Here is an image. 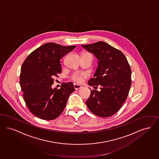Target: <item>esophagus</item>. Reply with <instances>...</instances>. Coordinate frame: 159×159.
<instances>
[{
    "label": "esophagus",
    "instance_id": "obj_1",
    "mask_svg": "<svg viewBox=\"0 0 159 159\" xmlns=\"http://www.w3.org/2000/svg\"><path fill=\"white\" fill-rule=\"evenodd\" d=\"M74 87L75 90H78V89H81L82 87L81 85H77V84H74Z\"/></svg>",
    "mask_w": 159,
    "mask_h": 159
}]
</instances>
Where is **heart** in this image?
I'll return each instance as SVG.
<instances>
[{
    "instance_id": "heart-1",
    "label": "heart",
    "mask_w": 159,
    "mask_h": 159,
    "mask_svg": "<svg viewBox=\"0 0 159 159\" xmlns=\"http://www.w3.org/2000/svg\"><path fill=\"white\" fill-rule=\"evenodd\" d=\"M85 53H85L84 54H85ZM87 76V73L84 72H75L70 75V79L75 83L81 84L83 83L84 79L86 78Z\"/></svg>"
}]
</instances>
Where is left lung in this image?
I'll use <instances>...</instances> for the list:
<instances>
[{
  "label": "left lung",
  "mask_w": 159,
  "mask_h": 159,
  "mask_svg": "<svg viewBox=\"0 0 159 159\" xmlns=\"http://www.w3.org/2000/svg\"><path fill=\"white\" fill-rule=\"evenodd\" d=\"M96 56V71L88 81L91 90L86 104L95 115L110 117L119 111L128 97L131 85V69L126 57L119 50L103 42L82 45Z\"/></svg>",
  "instance_id": "obj_1"
}]
</instances>
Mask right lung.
<instances>
[{"mask_svg": "<svg viewBox=\"0 0 159 159\" xmlns=\"http://www.w3.org/2000/svg\"><path fill=\"white\" fill-rule=\"evenodd\" d=\"M75 46H63L48 43L36 48L23 62L20 83L23 98L30 111L43 120L58 117L74 92L71 82L62 83L59 89H52L53 78L58 77L62 67L60 59Z\"/></svg>", "mask_w": 159, "mask_h": 159, "instance_id": "1", "label": "right lung"}]
</instances>
